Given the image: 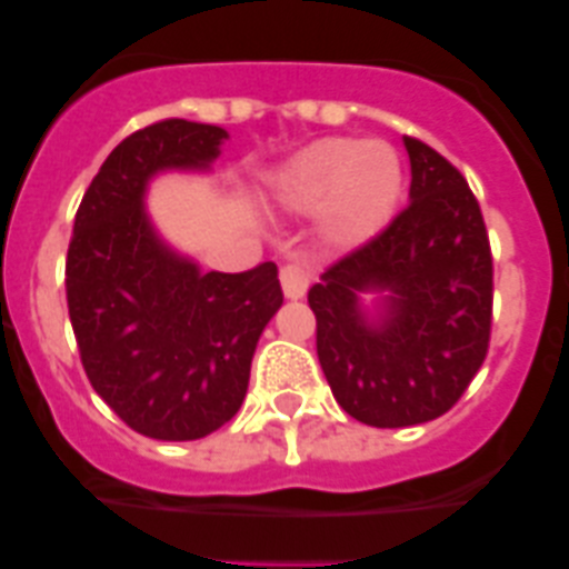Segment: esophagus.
Masks as SVG:
<instances>
[{"instance_id":"1","label":"esophagus","mask_w":569,"mask_h":569,"mask_svg":"<svg viewBox=\"0 0 569 569\" xmlns=\"http://www.w3.org/2000/svg\"><path fill=\"white\" fill-rule=\"evenodd\" d=\"M308 280H311V269L302 261H289L280 267V286H283V295L289 300H300L308 289Z\"/></svg>"}]
</instances>
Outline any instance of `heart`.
I'll return each mask as SVG.
<instances>
[{
  "label": "heart",
  "mask_w": 569,
  "mask_h": 569,
  "mask_svg": "<svg viewBox=\"0 0 569 569\" xmlns=\"http://www.w3.org/2000/svg\"><path fill=\"white\" fill-rule=\"evenodd\" d=\"M272 192L291 211L325 206V231L336 242H363L393 214L401 164L386 142L330 137L295 153L274 176Z\"/></svg>",
  "instance_id": "heart-1"
}]
</instances>
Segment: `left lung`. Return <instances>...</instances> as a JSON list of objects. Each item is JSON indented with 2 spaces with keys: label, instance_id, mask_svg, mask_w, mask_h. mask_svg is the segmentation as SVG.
<instances>
[{
  "label": "left lung",
  "instance_id": "left-lung-1",
  "mask_svg": "<svg viewBox=\"0 0 569 569\" xmlns=\"http://www.w3.org/2000/svg\"><path fill=\"white\" fill-rule=\"evenodd\" d=\"M410 203L308 291L317 355L338 405L360 423L412 427L468 391L490 347L492 252L479 200L435 148L405 137ZM377 290L375 318L359 295Z\"/></svg>",
  "mask_w": 569,
  "mask_h": 569
}]
</instances>
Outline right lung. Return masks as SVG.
<instances>
[{
  "instance_id": "add662e5",
  "label": "right lung",
  "mask_w": 569,
  "mask_h": 569,
  "mask_svg": "<svg viewBox=\"0 0 569 569\" xmlns=\"http://www.w3.org/2000/svg\"><path fill=\"white\" fill-rule=\"evenodd\" d=\"M226 129L168 118L126 137L90 181L66 258L68 317L93 391L134 432L198 440L242 407L258 336L283 306L278 267L200 272L142 206L162 170H206Z\"/></svg>"
}]
</instances>
